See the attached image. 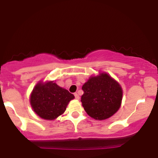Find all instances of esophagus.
<instances>
[{
	"label": "esophagus",
	"instance_id": "esophagus-1",
	"mask_svg": "<svg viewBox=\"0 0 158 158\" xmlns=\"http://www.w3.org/2000/svg\"><path fill=\"white\" fill-rule=\"evenodd\" d=\"M74 96H75V98L77 99H79V96L78 95V94L77 93H75L74 94Z\"/></svg>",
	"mask_w": 158,
	"mask_h": 158
}]
</instances>
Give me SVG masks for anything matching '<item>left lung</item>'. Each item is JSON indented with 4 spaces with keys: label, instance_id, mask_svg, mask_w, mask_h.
<instances>
[{
    "label": "left lung",
    "instance_id": "left-lung-1",
    "mask_svg": "<svg viewBox=\"0 0 158 158\" xmlns=\"http://www.w3.org/2000/svg\"><path fill=\"white\" fill-rule=\"evenodd\" d=\"M81 89L84 92L81 97L82 106L94 119L102 120L109 118L120 107L122 88L108 74L90 77Z\"/></svg>",
    "mask_w": 158,
    "mask_h": 158
}]
</instances>
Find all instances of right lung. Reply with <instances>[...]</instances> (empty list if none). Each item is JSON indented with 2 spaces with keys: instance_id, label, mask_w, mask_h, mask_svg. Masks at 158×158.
Wrapping results in <instances>:
<instances>
[{
  "instance_id": "1",
  "label": "right lung",
  "mask_w": 158,
  "mask_h": 158,
  "mask_svg": "<svg viewBox=\"0 0 158 158\" xmlns=\"http://www.w3.org/2000/svg\"><path fill=\"white\" fill-rule=\"evenodd\" d=\"M73 98L68 90L49 81L35 85L30 97V103L40 117L52 120L64 113L68 102Z\"/></svg>"
}]
</instances>
